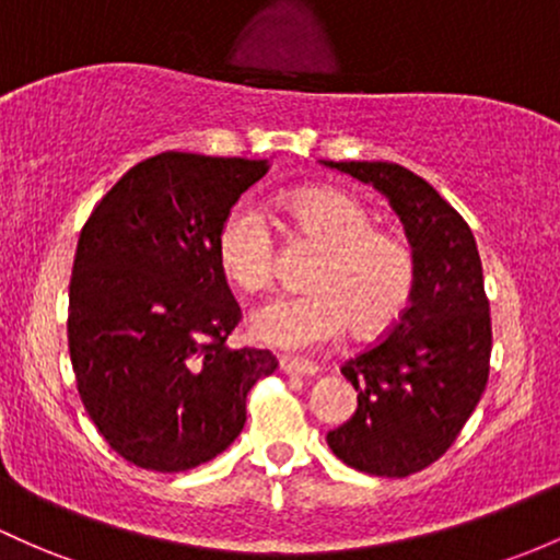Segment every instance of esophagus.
<instances>
[{
    "label": "esophagus",
    "instance_id": "1",
    "mask_svg": "<svg viewBox=\"0 0 560 560\" xmlns=\"http://www.w3.org/2000/svg\"><path fill=\"white\" fill-rule=\"evenodd\" d=\"M279 370L284 374H292V377H316L318 374L316 364H305V361H292V359H281Z\"/></svg>",
    "mask_w": 560,
    "mask_h": 560
}]
</instances>
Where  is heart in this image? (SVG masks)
<instances>
[{
  "mask_svg": "<svg viewBox=\"0 0 560 560\" xmlns=\"http://www.w3.org/2000/svg\"><path fill=\"white\" fill-rule=\"evenodd\" d=\"M279 207L305 236L324 244L308 273V292L273 294L249 316V335L281 350H308L342 335H372L409 303L415 257L401 236L372 229L370 212L335 188H294ZM218 262L225 279L255 292L273 270V236L255 201L233 205L218 231Z\"/></svg>",
  "mask_w": 560,
  "mask_h": 560,
  "instance_id": "b5f03b06",
  "label": "heart"
}]
</instances>
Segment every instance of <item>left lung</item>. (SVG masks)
I'll return each instance as SVG.
<instances>
[{"instance_id":"1","label":"left lung","mask_w":560,"mask_h":560,"mask_svg":"<svg viewBox=\"0 0 560 560\" xmlns=\"http://www.w3.org/2000/svg\"><path fill=\"white\" fill-rule=\"evenodd\" d=\"M390 201L415 257L409 305L393 329L342 364L359 407L329 450L370 476L428 468L459 435L489 380L491 318L476 238L428 180L393 162H322Z\"/></svg>"}]
</instances>
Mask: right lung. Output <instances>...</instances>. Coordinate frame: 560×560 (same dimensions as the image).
<instances>
[{
    "label": "right lung",
    "mask_w": 560,
    "mask_h": 560,
    "mask_svg": "<svg viewBox=\"0 0 560 560\" xmlns=\"http://www.w3.org/2000/svg\"><path fill=\"white\" fill-rule=\"evenodd\" d=\"M268 159L167 151L101 199L79 236L69 353L90 420L138 468L183 472L225 452L247 393L276 372L270 350L225 346L236 300L218 231Z\"/></svg>",
    "instance_id": "add662e5"
}]
</instances>
